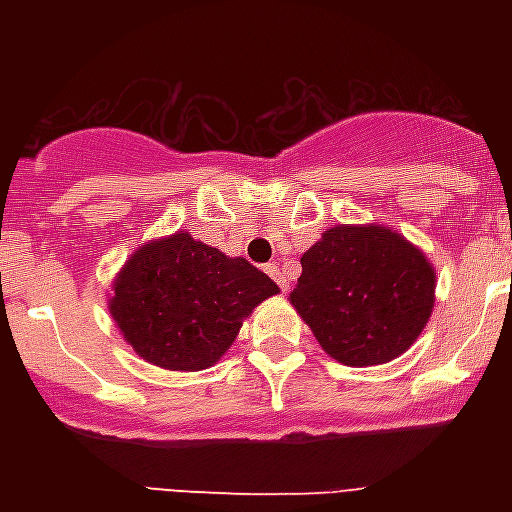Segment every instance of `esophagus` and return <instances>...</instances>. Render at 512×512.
Segmentation results:
<instances>
[{"mask_svg": "<svg viewBox=\"0 0 512 512\" xmlns=\"http://www.w3.org/2000/svg\"><path fill=\"white\" fill-rule=\"evenodd\" d=\"M266 274H269V277L279 284V289H282V292H287L289 284H287V279H284L282 269H279L277 264H269V266H266Z\"/></svg>", "mask_w": 512, "mask_h": 512, "instance_id": "esophagus-1", "label": "esophagus"}]
</instances>
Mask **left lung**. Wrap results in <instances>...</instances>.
I'll use <instances>...</instances> for the list:
<instances>
[{"label": "left lung", "instance_id": "1", "mask_svg": "<svg viewBox=\"0 0 512 512\" xmlns=\"http://www.w3.org/2000/svg\"><path fill=\"white\" fill-rule=\"evenodd\" d=\"M300 264L289 302L341 364H387L413 346L431 318L433 266L390 228L336 225Z\"/></svg>", "mask_w": 512, "mask_h": 512}]
</instances>
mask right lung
Returning a JSON list of instances; mask_svg holds the SVG:
<instances>
[{"label":"right lung","instance_id":"obj_1","mask_svg":"<svg viewBox=\"0 0 512 512\" xmlns=\"http://www.w3.org/2000/svg\"><path fill=\"white\" fill-rule=\"evenodd\" d=\"M279 287L246 259L179 230L133 253L110 312L135 354L171 372H200L235 341L243 318Z\"/></svg>","mask_w":512,"mask_h":512}]
</instances>
